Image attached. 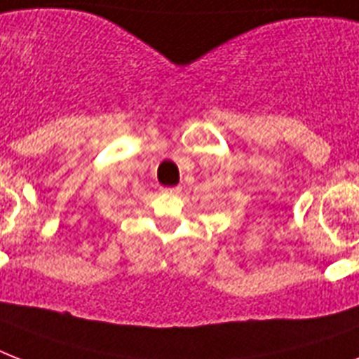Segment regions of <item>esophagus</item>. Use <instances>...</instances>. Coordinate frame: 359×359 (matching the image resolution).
I'll list each match as a JSON object with an SVG mask.
<instances>
[{"label": "esophagus", "mask_w": 359, "mask_h": 359, "mask_svg": "<svg viewBox=\"0 0 359 359\" xmlns=\"http://www.w3.org/2000/svg\"><path fill=\"white\" fill-rule=\"evenodd\" d=\"M163 191H165V194H171V196H179L180 188L179 186H175V188H163Z\"/></svg>", "instance_id": "esophagus-1"}]
</instances>
